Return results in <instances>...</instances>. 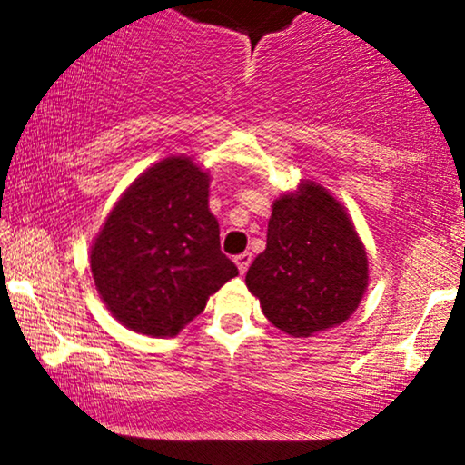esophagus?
I'll use <instances>...</instances> for the list:
<instances>
[{
    "instance_id": "34e87169",
    "label": "esophagus",
    "mask_w": 465,
    "mask_h": 465,
    "mask_svg": "<svg viewBox=\"0 0 465 465\" xmlns=\"http://www.w3.org/2000/svg\"><path fill=\"white\" fill-rule=\"evenodd\" d=\"M234 264H237V268H239V272H241V274H245V272H247V268H249V264H252V253H249V252H245V253H239L237 258H234Z\"/></svg>"
}]
</instances>
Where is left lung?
I'll list each match as a JSON object with an SVG mask.
<instances>
[{
  "label": "left lung",
  "instance_id": "obj_1",
  "mask_svg": "<svg viewBox=\"0 0 465 465\" xmlns=\"http://www.w3.org/2000/svg\"><path fill=\"white\" fill-rule=\"evenodd\" d=\"M367 266L344 207L322 186L304 183L274 201L266 249L249 266L245 282L274 327L311 338L356 311Z\"/></svg>",
  "mask_w": 465,
  "mask_h": 465
}]
</instances>
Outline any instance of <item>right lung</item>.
<instances>
[{"label": "right lung", "instance_id": "1", "mask_svg": "<svg viewBox=\"0 0 465 465\" xmlns=\"http://www.w3.org/2000/svg\"><path fill=\"white\" fill-rule=\"evenodd\" d=\"M210 176L188 157L159 161L117 201L92 247L100 298L121 325L176 335L239 268L220 249Z\"/></svg>", "mask_w": 465, "mask_h": 465}]
</instances>
